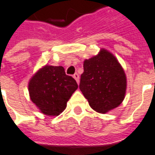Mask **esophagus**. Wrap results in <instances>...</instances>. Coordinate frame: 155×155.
Returning a JSON list of instances; mask_svg holds the SVG:
<instances>
[{
    "instance_id": "obj_1",
    "label": "esophagus",
    "mask_w": 155,
    "mask_h": 155,
    "mask_svg": "<svg viewBox=\"0 0 155 155\" xmlns=\"http://www.w3.org/2000/svg\"><path fill=\"white\" fill-rule=\"evenodd\" d=\"M73 77H74V79L75 80V81H77V83H79V80H80L79 74H78L77 73H75V74H74V75H73Z\"/></svg>"
}]
</instances>
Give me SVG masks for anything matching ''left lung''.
Returning a JSON list of instances; mask_svg holds the SVG:
<instances>
[{
  "instance_id": "1",
  "label": "left lung",
  "mask_w": 155,
  "mask_h": 155,
  "mask_svg": "<svg viewBox=\"0 0 155 155\" xmlns=\"http://www.w3.org/2000/svg\"><path fill=\"white\" fill-rule=\"evenodd\" d=\"M80 90L95 111L106 113L123 102L126 75L113 55L107 50L84 62Z\"/></svg>"
}]
</instances>
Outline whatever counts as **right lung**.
Masks as SVG:
<instances>
[{
  "label": "right lung",
  "instance_id": "add662e5",
  "mask_svg": "<svg viewBox=\"0 0 155 155\" xmlns=\"http://www.w3.org/2000/svg\"><path fill=\"white\" fill-rule=\"evenodd\" d=\"M77 88L75 80L67 75L62 66L51 65H46L38 71L28 85L32 101L44 114L48 116L59 115Z\"/></svg>",
  "mask_w": 155,
  "mask_h": 155
}]
</instances>
